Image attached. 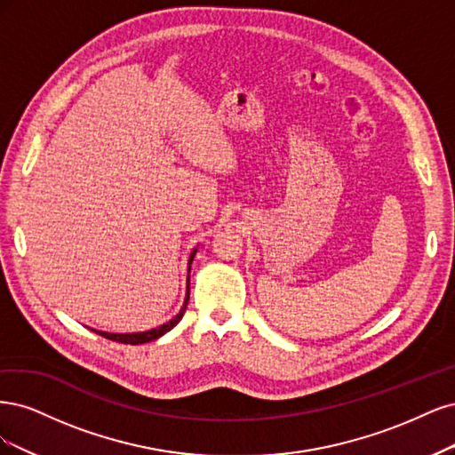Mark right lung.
<instances>
[{"instance_id": "obj_1", "label": "right lung", "mask_w": 455, "mask_h": 455, "mask_svg": "<svg viewBox=\"0 0 455 455\" xmlns=\"http://www.w3.org/2000/svg\"><path fill=\"white\" fill-rule=\"evenodd\" d=\"M195 253H196V249H195V251L190 253V257H188V268H187L188 272H190V265H193ZM187 304H188V275H187V295H185L183 307H181L178 315H175V317H173V319H170V321H166L164 325H160V327L151 329V331H143V332H104V331H94V332H98L100 336H104V339H109V340H115V342H121V344H132V346H138V344L151 342V340L160 339V336L166 334L168 331H172L175 325L180 323L181 317H183V314H185V310H187Z\"/></svg>"}]
</instances>
